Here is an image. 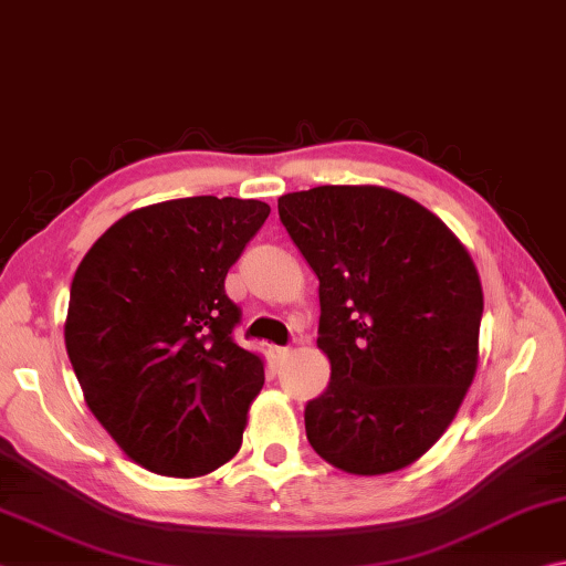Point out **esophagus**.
I'll return each instance as SVG.
<instances>
[{
  "instance_id": "34e87169",
  "label": "esophagus",
  "mask_w": 566,
  "mask_h": 566,
  "mask_svg": "<svg viewBox=\"0 0 566 566\" xmlns=\"http://www.w3.org/2000/svg\"><path fill=\"white\" fill-rule=\"evenodd\" d=\"M291 355V348H281V345H271V358L275 363H283Z\"/></svg>"
}]
</instances>
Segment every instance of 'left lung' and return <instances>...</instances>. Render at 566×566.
I'll return each instance as SVG.
<instances>
[{
  "label": "left lung",
  "instance_id": "obj_1",
  "mask_svg": "<svg viewBox=\"0 0 566 566\" xmlns=\"http://www.w3.org/2000/svg\"><path fill=\"white\" fill-rule=\"evenodd\" d=\"M318 275V348L331 382L305 405V434L353 474L408 468L442 438L478 370L482 285L438 216L380 186L277 198Z\"/></svg>",
  "mask_w": 566,
  "mask_h": 566
}]
</instances>
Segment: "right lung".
<instances>
[{"instance_id":"add662e5","label":"right lung","mask_w":566,"mask_h":566,"mask_svg":"<svg viewBox=\"0 0 566 566\" xmlns=\"http://www.w3.org/2000/svg\"><path fill=\"white\" fill-rule=\"evenodd\" d=\"M268 213L231 196L154 203L118 218L76 268L69 360L88 410L146 470L198 478L241 448L265 375L233 340L226 275Z\"/></svg>"}]
</instances>
